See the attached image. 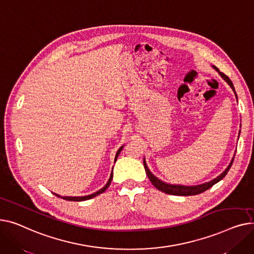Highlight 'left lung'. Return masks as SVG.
Wrapping results in <instances>:
<instances>
[{"label": "left lung", "instance_id": "1", "mask_svg": "<svg viewBox=\"0 0 254 254\" xmlns=\"http://www.w3.org/2000/svg\"><path fill=\"white\" fill-rule=\"evenodd\" d=\"M212 68H214V69L218 72L219 76H220L223 80H225V81L228 83V85L232 88V90H233L234 93H235L236 99L238 100V96H237V93H236V91H235V87H234L232 81L226 76L225 73H222L221 71H219V69H218L216 66L212 65ZM239 135H240V133H239ZM234 158H235V155H234L232 161L230 162L229 166L225 169V171H223L222 173H220L217 177L213 178V180L210 181V182H207V183H204V184H201V185H197V186L171 185V184H168V183H165V182H163V181L159 180V178H158L156 175H154V174L152 173V171H151L150 169H148V167H147V165H146L145 158H143V166H144L145 172H146V174H147V177L150 178L151 183H152V184L154 185V187L157 188L159 190H161V191H163V192H165V193H168V195H174V196H193V195H198V193H201V192L207 190L208 189H210L212 186H214L215 184H217L218 182H220V181L222 180V178L228 174V172H229V170H230V168H231V166H232V164H233V162H234Z\"/></svg>", "mask_w": 254, "mask_h": 254}]
</instances>
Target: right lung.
Instances as JSON below:
<instances>
[{
	"mask_svg": "<svg viewBox=\"0 0 254 254\" xmlns=\"http://www.w3.org/2000/svg\"><path fill=\"white\" fill-rule=\"evenodd\" d=\"M123 147H124V145H122L120 148H119L118 150V152H117V154H116V157H115V162L117 161V159H118V156L120 155V153H121V151L123 150ZM112 180H113V170H112V172H111V175H110V178H109V182L107 183V185L104 186L102 189H100L99 190H97V191H95V192H93V193H91V195H88V196H83V197H63V196H61V195H57V193H55V192H53L55 196H57V197H59V198H63L64 200H67V201H76V202H80V201H85V200H89V199H92V198H94V197H96V196H98L99 193H102L104 190H106L109 187H110V185H111V183H112Z\"/></svg>",
	"mask_w": 254,
	"mask_h": 254,
	"instance_id": "add662e5",
	"label": "right lung"
}]
</instances>
